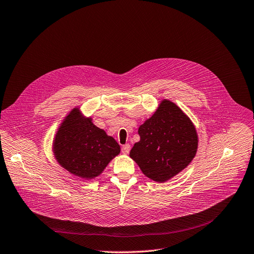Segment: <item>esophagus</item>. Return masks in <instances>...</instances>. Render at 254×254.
Returning a JSON list of instances; mask_svg holds the SVG:
<instances>
[{
	"instance_id": "esophagus-1",
	"label": "esophagus",
	"mask_w": 254,
	"mask_h": 254,
	"mask_svg": "<svg viewBox=\"0 0 254 254\" xmlns=\"http://www.w3.org/2000/svg\"><path fill=\"white\" fill-rule=\"evenodd\" d=\"M121 150H122V152H123L124 154L129 153V151H130V145H129V144H125V145H123V146H122V148H121Z\"/></svg>"
}]
</instances>
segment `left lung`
Segmentation results:
<instances>
[{
  "label": "left lung",
  "mask_w": 254,
  "mask_h": 254,
  "mask_svg": "<svg viewBox=\"0 0 254 254\" xmlns=\"http://www.w3.org/2000/svg\"><path fill=\"white\" fill-rule=\"evenodd\" d=\"M140 140L130 158L149 179L164 183L176 176L193 160L198 136L189 117L169 100H163L154 114L138 128Z\"/></svg>",
  "instance_id": "1"
}]
</instances>
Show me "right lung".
Returning <instances> with one entry per match:
<instances>
[{
    "mask_svg": "<svg viewBox=\"0 0 254 254\" xmlns=\"http://www.w3.org/2000/svg\"><path fill=\"white\" fill-rule=\"evenodd\" d=\"M120 145L74 108L58 129L53 142L57 162L82 179H93L120 153Z\"/></svg>",
    "mask_w": 254,
    "mask_h": 254,
    "instance_id": "add662e5",
    "label": "right lung"
}]
</instances>
